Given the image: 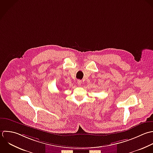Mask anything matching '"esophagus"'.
Here are the masks:
<instances>
[{"label":"esophagus","mask_w":153,"mask_h":153,"mask_svg":"<svg viewBox=\"0 0 153 153\" xmlns=\"http://www.w3.org/2000/svg\"><path fill=\"white\" fill-rule=\"evenodd\" d=\"M77 83L80 85L82 84V80H77Z\"/></svg>","instance_id":"1"}]
</instances>
